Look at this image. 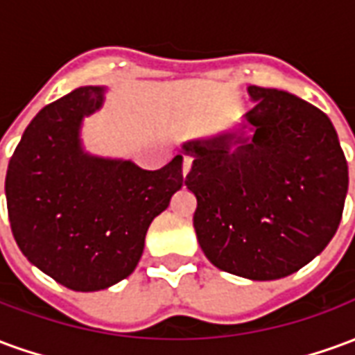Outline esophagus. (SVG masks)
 <instances>
[{
  "label": "esophagus",
  "instance_id": "1",
  "mask_svg": "<svg viewBox=\"0 0 355 355\" xmlns=\"http://www.w3.org/2000/svg\"><path fill=\"white\" fill-rule=\"evenodd\" d=\"M192 157H190V155H184V159H182V175H188V173H190V169H192Z\"/></svg>",
  "mask_w": 355,
  "mask_h": 355
}]
</instances>
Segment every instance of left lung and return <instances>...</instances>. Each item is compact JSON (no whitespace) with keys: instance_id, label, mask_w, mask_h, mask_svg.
Returning a JSON list of instances; mask_svg holds the SVG:
<instances>
[{"instance_id":"obj_1","label":"left lung","mask_w":355,"mask_h":355,"mask_svg":"<svg viewBox=\"0 0 355 355\" xmlns=\"http://www.w3.org/2000/svg\"><path fill=\"white\" fill-rule=\"evenodd\" d=\"M251 139L184 144L193 228L216 268L254 282L297 272L327 247L343 218L348 163L331 119L295 94L249 85ZM239 142L230 148L231 142Z\"/></svg>"}]
</instances>
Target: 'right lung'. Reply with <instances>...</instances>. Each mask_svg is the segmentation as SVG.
Returning a JSON list of instances; mask_svg holds the SVG:
<instances>
[{
    "mask_svg": "<svg viewBox=\"0 0 355 355\" xmlns=\"http://www.w3.org/2000/svg\"><path fill=\"white\" fill-rule=\"evenodd\" d=\"M102 101V87H80L40 110L5 177L17 245L72 291L106 289L131 274L150 223L186 184L182 155L144 171L131 162L83 154L81 119Z\"/></svg>",
    "mask_w": 355,
    "mask_h": 355,
    "instance_id": "1",
    "label": "right lung"
}]
</instances>
